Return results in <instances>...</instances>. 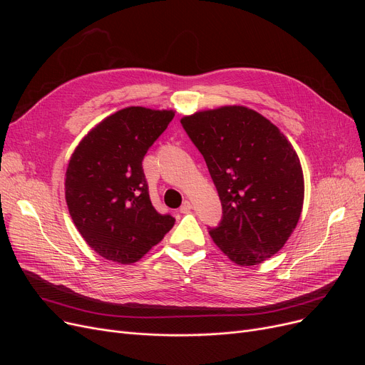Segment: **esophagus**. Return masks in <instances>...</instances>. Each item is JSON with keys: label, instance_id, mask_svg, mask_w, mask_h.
I'll list each match as a JSON object with an SVG mask.
<instances>
[{"label": "esophagus", "instance_id": "1", "mask_svg": "<svg viewBox=\"0 0 365 365\" xmlns=\"http://www.w3.org/2000/svg\"><path fill=\"white\" fill-rule=\"evenodd\" d=\"M190 210H192V204H190V201H185L180 207V213H187Z\"/></svg>", "mask_w": 365, "mask_h": 365}]
</instances>
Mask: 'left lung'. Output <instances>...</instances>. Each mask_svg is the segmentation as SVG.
I'll return each mask as SVG.
<instances>
[{
  "mask_svg": "<svg viewBox=\"0 0 365 365\" xmlns=\"http://www.w3.org/2000/svg\"><path fill=\"white\" fill-rule=\"evenodd\" d=\"M205 160L222 202L210 237L234 263L278 253L299 222L304 183L292 143L259 112L222 106L180 120Z\"/></svg>",
  "mask_w": 365,
  "mask_h": 365,
  "instance_id": "obj_1",
  "label": "left lung"
}]
</instances>
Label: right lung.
<instances>
[{
    "instance_id": "1",
    "label": "right lung",
    "mask_w": 365,
    "mask_h": 365,
    "mask_svg": "<svg viewBox=\"0 0 365 365\" xmlns=\"http://www.w3.org/2000/svg\"><path fill=\"white\" fill-rule=\"evenodd\" d=\"M173 110L130 106L109 115L75 148L65 198L86 242L102 257L130 264L142 259L175 225L153 208L142 161Z\"/></svg>"
}]
</instances>
